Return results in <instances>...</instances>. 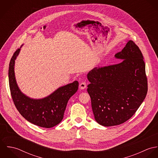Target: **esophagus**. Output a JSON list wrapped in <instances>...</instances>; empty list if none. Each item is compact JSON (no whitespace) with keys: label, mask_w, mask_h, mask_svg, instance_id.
I'll list each match as a JSON object with an SVG mask.
<instances>
[{"label":"esophagus","mask_w":158,"mask_h":158,"mask_svg":"<svg viewBox=\"0 0 158 158\" xmlns=\"http://www.w3.org/2000/svg\"><path fill=\"white\" fill-rule=\"evenodd\" d=\"M86 88V83L85 81H82L80 84V88L81 89H84Z\"/></svg>","instance_id":"34e87169"}]
</instances>
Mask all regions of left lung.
<instances>
[{
  "label": "left lung",
  "instance_id": "left-lung-1",
  "mask_svg": "<svg viewBox=\"0 0 158 158\" xmlns=\"http://www.w3.org/2000/svg\"><path fill=\"white\" fill-rule=\"evenodd\" d=\"M117 64L93 69L88 74L92 111L100 125L111 127L129 120L137 111L148 90L145 64L135 42L129 41L115 55Z\"/></svg>",
  "mask_w": 158,
  "mask_h": 158
}]
</instances>
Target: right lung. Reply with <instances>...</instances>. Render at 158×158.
<instances>
[{
  "label": "right lung",
  "mask_w": 158,
  "mask_h": 158,
  "mask_svg": "<svg viewBox=\"0 0 158 158\" xmlns=\"http://www.w3.org/2000/svg\"><path fill=\"white\" fill-rule=\"evenodd\" d=\"M19 51L20 48H18L14 53L8 70L9 86L14 104L19 113L30 123L46 128H52L63 120L68 101L78 90L79 83L75 81L43 99L28 98L18 88L15 77V61Z\"/></svg>",
  "instance_id": "obj_1"
}]
</instances>
